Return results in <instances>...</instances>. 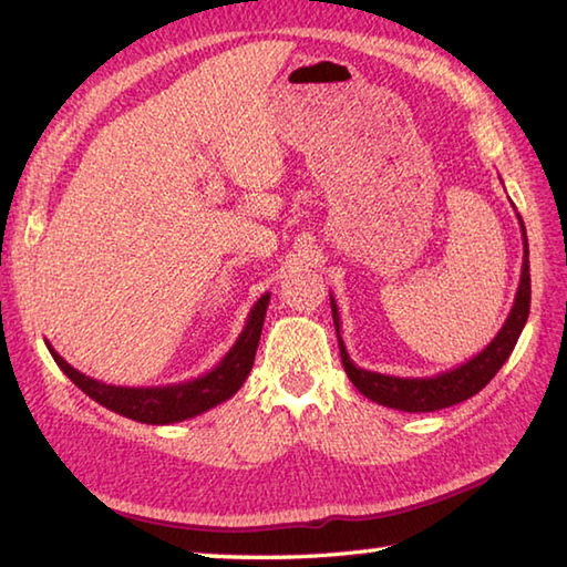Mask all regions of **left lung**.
<instances>
[{
	"instance_id": "1",
	"label": "left lung",
	"mask_w": 567,
	"mask_h": 567,
	"mask_svg": "<svg viewBox=\"0 0 567 567\" xmlns=\"http://www.w3.org/2000/svg\"><path fill=\"white\" fill-rule=\"evenodd\" d=\"M516 219H519L522 238H524V262H522L519 287H516V297H514L509 317L502 323V329L497 331L495 339H492L483 351L453 370L439 372V375H431V378H396V375H382V372L358 368L346 351V343L341 339L339 305H336V299L331 295V315H333L336 336H339L341 363H343L346 375L351 378V382L355 384V390L360 394H365L370 402H378L390 409H400V412H436V409H445V406L470 400V396L477 394L492 378L497 375V370L507 363L516 341H519L528 319V307H532V275H528L526 226L519 214H516Z\"/></svg>"
}]
</instances>
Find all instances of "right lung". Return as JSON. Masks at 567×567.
<instances>
[{
    "label": "right lung",
    "instance_id": "right-lung-1",
    "mask_svg": "<svg viewBox=\"0 0 567 567\" xmlns=\"http://www.w3.org/2000/svg\"><path fill=\"white\" fill-rule=\"evenodd\" d=\"M270 305V292H265L256 305H252L250 315L246 319L244 331L238 333L236 343L228 348V353L204 375L163 384V388H122V384H106L94 380L84 372L72 368L68 360L58 355L55 348L45 341L48 351H51L58 368L78 384V388L94 400L97 404L112 409V412L122 414L126 419L141 421V424H175V421H185L192 416H199L209 412L216 404H221L240 390V384L246 382L248 372L256 360L265 311Z\"/></svg>",
    "mask_w": 567,
    "mask_h": 567
}]
</instances>
